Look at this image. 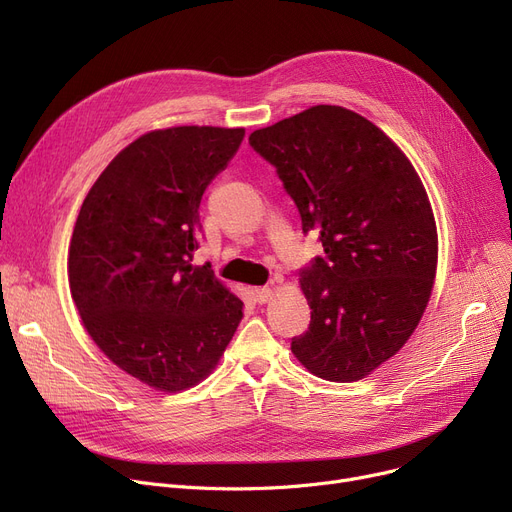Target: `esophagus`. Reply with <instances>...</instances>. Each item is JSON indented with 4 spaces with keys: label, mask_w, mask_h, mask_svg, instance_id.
<instances>
[{
    "label": "esophagus",
    "mask_w": 512,
    "mask_h": 512,
    "mask_svg": "<svg viewBox=\"0 0 512 512\" xmlns=\"http://www.w3.org/2000/svg\"><path fill=\"white\" fill-rule=\"evenodd\" d=\"M253 294H255V301H257L259 305H265L267 301H272V297H274V292H272V288H270V286L255 288V290H253Z\"/></svg>",
    "instance_id": "esophagus-1"
}]
</instances>
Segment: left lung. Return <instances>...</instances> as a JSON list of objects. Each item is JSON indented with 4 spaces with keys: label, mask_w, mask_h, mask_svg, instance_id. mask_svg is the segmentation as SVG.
I'll return each instance as SVG.
<instances>
[{
    "label": "left lung",
    "mask_w": 512,
    "mask_h": 512,
    "mask_svg": "<svg viewBox=\"0 0 512 512\" xmlns=\"http://www.w3.org/2000/svg\"><path fill=\"white\" fill-rule=\"evenodd\" d=\"M249 143L326 253L301 270L311 324L292 353L321 380L357 382L400 351L432 297L438 232L423 182L390 137L340 105L309 107Z\"/></svg>",
    "instance_id": "left-lung-1"
}]
</instances>
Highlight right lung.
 <instances>
[{
  "mask_svg": "<svg viewBox=\"0 0 512 512\" xmlns=\"http://www.w3.org/2000/svg\"><path fill=\"white\" fill-rule=\"evenodd\" d=\"M245 128L174 126L124 147L91 186L68 251L80 319L103 355L139 382L180 392L218 365L242 301L195 267L199 205Z\"/></svg>",
  "mask_w": 512,
  "mask_h": 512,
  "instance_id": "right-lung-1",
  "label": "right lung"
}]
</instances>
